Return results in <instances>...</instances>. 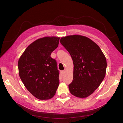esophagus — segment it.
<instances>
[{
	"label": "esophagus",
	"instance_id": "obj_1",
	"mask_svg": "<svg viewBox=\"0 0 123 123\" xmlns=\"http://www.w3.org/2000/svg\"><path fill=\"white\" fill-rule=\"evenodd\" d=\"M61 73H62V74H64V73H65V70H62V71H61Z\"/></svg>",
	"mask_w": 123,
	"mask_h": 123
}]
</instances>
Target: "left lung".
<instances>
[{"instance_id":"obj_1","label":"left lung","mask_w":123,"mask_h":123,"mask_svg":"<svg viewBox=\"0 0 123 123\" xmlns=\"http://www.w3.org/2000/svg\"><path fill=\"white\" fill-rule=\"evenodd\" d=\"M60 43L68 51L74 64L70 93L86 98L97 89L106 75L107 61L98 45L89 38L79 35L62 37Z\"/></svg>"}]
</instances>
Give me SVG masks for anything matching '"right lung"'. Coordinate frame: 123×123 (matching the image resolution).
Returning a JSON list of instances; mask_svg holds the SVG:
<instances>
[{
  "instance_id": "1",
  "label": "right lung",
  "mask_w": 123,
  "mask_h": 123,
  "mask_svg": "<svg viewBox=\"0 0 123 123\" xmlns=\"http://www.w3.org/2000/svg\"><path fill=\"white\" fill-rule=\"evenodd\" d=\"M60 38L45 37L25 49L18 62L19 75L28 91L39 100L55 95L59 84L56 61L50 56L58 46Z\"/></svg>"
}]
</instances>
